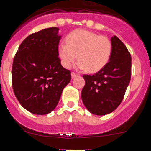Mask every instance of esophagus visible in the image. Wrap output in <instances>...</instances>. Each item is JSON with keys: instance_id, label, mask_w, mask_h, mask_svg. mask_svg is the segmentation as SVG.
<instances>
[{"instance_id": "obj_1", "label": "esophagus", "mask_w": 151, "mask_h": 151, "mask_svg": "<svg viewBox=\"0 0 151 151\" xmlns=\"http://www.w3.org/2000/svg\"><path fill=\"white\" fill-rule=\"evenodd\" d=\"M71 76H72V78H74V77H76V76H78V74H77V73H74V72H72Z\"/></svg>"}]
</instances>
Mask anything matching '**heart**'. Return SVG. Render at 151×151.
<instances>
[{
    "label": "heart",
    "instance_id": "1",
    "mask_svg": "<svg viewBox=\"0 0 151 151\" xmlns=\"http://www.w3.org/2000/svg\"><path fill=\"white\" fill-rule=\"evenodd\" d=\"M66 42H61L57 47V53L65 68L71 67L78 55L79 69L96 73L106 66L111 57V41L91 31H73L67 35Z\"/></svg>",
    "mask_w": 151,
    "mask_h": 151
}]
</instances>
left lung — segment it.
Listing matches in <instances>:
<instances>
[{
  "label": "left lung",
  "instance_id": "8db88e82",
  "mask_svg": "<svg viewBox=\"0 0 151 151\" xmlns=\"http://www.w3.org/2000/svg\"><path fill=\"white\" fill-rule=\"evenodd\" d=\"M111 43V57L106 66L92 76H83L85 85L82 91V101L88 110L95 115L114 111L122 102L130 82V53L116 36L112 37Z\"/></svg>",
  "mask_w": 151,
  "mask_h": 151
}]
</instances>
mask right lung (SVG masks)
I'll return each mask as SVG.
<instances>
[{
	"label": "right lung",
	"instance_id": "1",
	"mask_svg": "<svg viewBox=\"0 0 151 151\" xmlns=\"http://www.w3.org/2000/svg\"><path fill=\"white\" fill-rule=\"evenodd\" d=\"M59 29L48 28L33 33L22 41L12 66V86L26 110L45 115L54 110L71 72L63 67L57 47Z\"/></svg>",
	"mask_w": 151,
	"mask_h": 151
}]
</instances>
